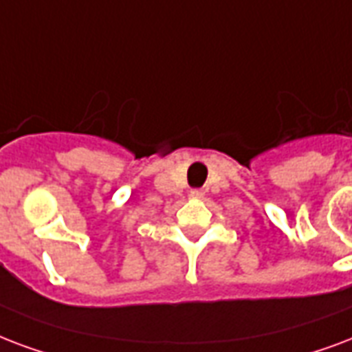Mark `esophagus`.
<instances>
[{"instance_id": "34e87169", "label": "esophagus", "mask_w": 352, "mask_h": 352, "mask_svg": "<svg viewBox=\"0 0 352 352\" xmlns=\"http://www.w3.org/2000/svg\"><path fill=\"white\" fill-rule=\"evenodd\" d=\"M201 195H203V192H201V190H190V197H195V199H199Z\"/></svg>"}]
</instances>
